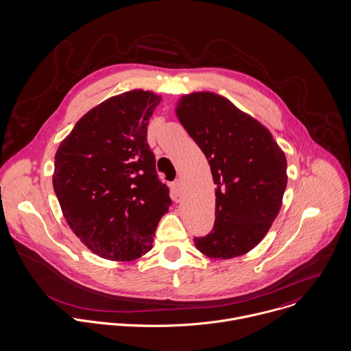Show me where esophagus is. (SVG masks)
Masks as SVG:
<instances>
[{
    "label": "esophagus",
    "instance_id": "34e87169",
    "mask_svg": "<svg viewBox=\"0 0 351 351\" xmlns=\"http://www.w3.org/2000/svg\"><path fill=\"white\" fill-rule=\"evenodd\" d=\"M171 189H172V191H173V194L176 195V197H179L180 195V193H182V182L178 179V180H175L172 184H171Z\"/></svg>",
    "mask_w": 351,
    "mask_h": 351
}]
</instances>
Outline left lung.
<instances>
[{
  "label": "left lung",
  "instance_id": "left-lung-1",
  "mask_svg": "<svg viewBox=\"0 0 351 351\" xmlns=\"http://www.w3.org/2000/svg\"><path fill=\"white\" fill-rule=\"evenodd\" d=\"M176 115L210 165L215 221L197 250L230 259L256 247L280 213L287 184L286 157L271 133L228 99L195 92L179 100Z\"/></svg>",
  "mask_w": 351,
  "mask_h": 351
}]
</instances>
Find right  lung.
<instances>
[{"instance_id": "obj_1", "label": "right lung", "mask_w": 351, "mask_h": 351, "mask_svg": "<svg viewBox=\"0 0 351 351\" xmlns=\"http://www.w3.org/2000/svg\"><path fill=\"white\" fill-rule=\"evenodd\" d=\"M161 97L134 89L86 112L56 153L53 187L75 236L96 255L134 261L152 250L171 206L146 141Z\"/></svg>"}]
</instances>
